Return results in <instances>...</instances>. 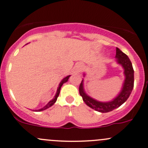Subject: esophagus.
<instances>
[{
  "label": "esophagus",
  "mask_w": 148,
  "mask_h": 148,
  "mask_svg": "<svg viewBox=\"0 0 148 148\" xmlns=\"http://www.w3.org/2000/svg\"><path fill=\"white\" fill-rule=\"evenodd\" d=\"M82 70H83V65H78V66L77 67V68H75V72L77 73H80L82 71Z\"/></svg>",
  "instance_id": "34e87169"
}]
</instances>
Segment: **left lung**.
Segmentation results:
<instances>
[{"mask_svg": "<svg viewBox=\"0 0 148 148\" xmlns=\"http://www.w3.org/2000/svg\"><path fill=\"white\" fill-rule=\"evenodd\" d=\"M115 58H116V62L119 65H122L123 68L125 78H124L121 91L113 100L107 102H101L89 96L85 92L84 87H83V79L82 80L80 87H79V93L83 98V101L86 103V104L91 109L97 112H101V113L112 112L114 109L119 107L121 105L123 104L130 96L133 87H134V70H133L132 65L130 58L117 47L116 49ZM85 75L86 74L84 73L83 76L85 77Z\"/></svg>", "mask_w": 148, "mask_h": 148, "instance_id": "obj_1", "label": "left lung"}]
</instances>
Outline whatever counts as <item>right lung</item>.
<instances>
[{
	"mask_svg": "<svg viewBox=\"0 0 148 148\" xmlns=\"http://www.w3.org/2000/svg\"><path fill=\"white\" fill-rule=\"evenodd\" d=\"M70 77H71V75H68V76H66V77H64V78L62 79V80H61L60 83V84H59V86H58V90H57L56 94H55V96H54V98L52 99V100L49 101V103H48L47 104L45 105V106H44L43 108H42V109H37V110H34V112H42V111L45 110V109H48V108H49V107H50V106H52V105H53L54 103H55V102H56L57 99H58V96H59L60 92V88H61V87H62V85H63V83H66V82H68V79H69Z\"/></svg>",
	"mask_w": 148,
	"mask_h": 148,
	"instance_id": "obj_1",
	"label": "right lung"
}]
</instances>
